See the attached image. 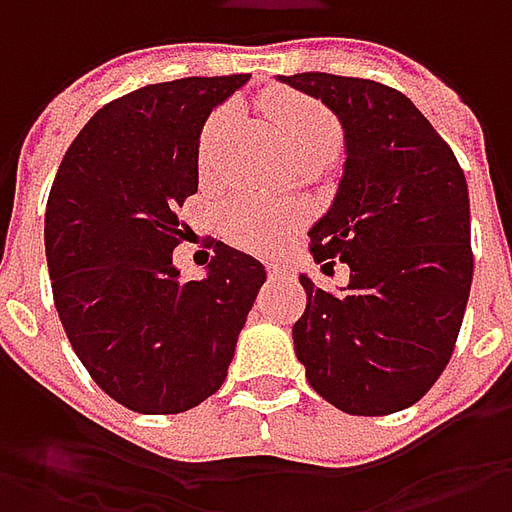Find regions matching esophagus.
I'll use <instances>...</instances> for the list:
<instances>
[{"label": "esophagus", "instance_id": "obj_1", "mask_svg": "<svg viewBox=\"0 0 512 512\" xmlns=\"http://www.w3.org/2000/svg\"><path fill=\"white\" fill-rule=\"evenodd\" d=\"M267 276H270V279H285V276H290V273H287V267L270 265L267 267Z\"/></svg>", "mask_w": 512, "mask_h": 512}]
</instances>
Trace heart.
<instances>
[{
	"mask_svg": "<svg viewBox=\"0 0 512 512\" xmlns=\"http://www.w3.org/2000/svg\"><path fill=\"white\" fill-rule=\"evenodd\" d=\"M265 108L276 128L282 133V142L293 156L307 153H330L339 150V125L319 102L293 93H273L265 99ZM233 122V108H219L202 133V165H210L216 148L225 136L227 125ZM305 213L290 205H267L250 196H239L225 207V233L230 242L250 247V250H276L285 242L290 230L302 225Z\"/></svg>",
	"mask_w": 512,
	"mask_h": 512,
	"instance_id": "b5f03b06",
	"label": "heart"
}]
</instances>
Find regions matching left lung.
<instances>
[{
	"mask_svg": "<svg viewBox=\"0 0 512 512\" xmlns=\"http://www.w3.org/2000/svg\"><path fill=\"white\" fill-rule=\"evenodd\" d=\"M336 113L344 170L310 227L316 262L350 267L342 293L305 273L293 347L310 387L350 416L416 404L453 356L473 282L470 199L442 136L404 93L333 73L279 76ZM333 265V262H330Z\"/></svg>",
	"mask_w": 512,
	"mask_h": 512,
	"instance_id": "1",
	"label": "left lung"
}]
</instances>
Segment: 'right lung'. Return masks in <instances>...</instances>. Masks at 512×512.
Masks as SVG:
<instances>
[{"label": "right lung", "instance_id": "1", "mask_svg": "<svg viewBox=\"0 0 512 512\" xmlns=\"http://www.w3.org/2000/svg\"><path fill=\"white\" fill-rule=\"evenodd\" d=\"M247 79L187 76L110 102L50 187L45 253L62 327L93 382L136 413H185L225 384L267 279L259 259L222 242L199 282L173 265L202 128Z\"/></svg>", "mask_w": 512, "mask_h": 512}]
</instances>
